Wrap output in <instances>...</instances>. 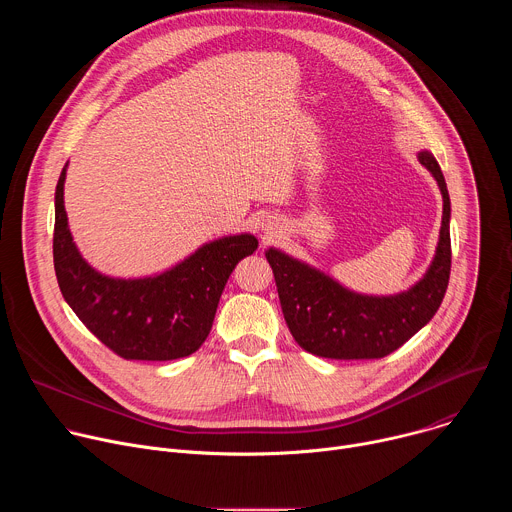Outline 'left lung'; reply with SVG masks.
<instances>
[{"mask_svg": "<svg viewBox=\"0 0 512 512\" xmlns=\"http://www.w3.org/2000/svg\"><path fill=\"white\" fill-rule=\"evenodd\" d=\"M417 160L440 186L444 214L433 261L409 289L393 296L358 294L275 247L265 251L283 318L304 350L336 360L383 358L417 334L442 306L452 267L450 194L433 154L423 150Z\"/></svg>", "mask_w": 512, "mask_h": 512, "instance_id": "1", "label": "left lung"}]
</instances>
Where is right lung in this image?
<instances>
[{
  "label": "right lung",
  "mask_w": 512,
  "mask_h": 512,
  "mask_svg": "<svg viewBox=\"0 0 512 512\" xmlns=\"http://www.w3.org/2000/svg\"><path fill=\"white\" fill-rule=\"evenodd\" d=\"M66 168L54 194V271L62 298L79 320L127 360H174L206 340L235 265L259 241L251 233L204 243L170 269L145 277H111L83 259L64 210Z\"/></svg>",
  "instance_id": "right-lung-1"
}]
</instances>
